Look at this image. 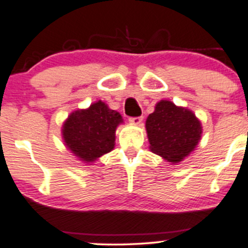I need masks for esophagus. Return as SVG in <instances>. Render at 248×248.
Wrapping results in <instances>:
<instances>
[{"mask_svg":"<svg viewBox=\"0 0 248 248\" xmlns=\"http://www.w3.org/2000/svg\"><path fill=\"white\" fill-rule=\"evenodd\" d=\"M142 120V116H135V118H129V122L133 124H140Z\"/></svg>","mask_w":248,"mask_h":248,"instance_id":"obj_1","label":"esophagus"}]
</instances>
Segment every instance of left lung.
<instances>
[{"mask_svg":"<svg viewBox=\"0 0 248 248\" xmlns=\"http://www.w3.org/2000/svg\"><path fill=\"white\" fill-rule=\"evenodd\" d=\"M146 129L151 151L172 164L180 162L195 148L202 133L192 111L166 100L157 102L154 113L149 114Z\"/></svg>","mask_w":248,"mask_h":248,"instance_id":"obj_1","label":"left lung"}]
</instances>
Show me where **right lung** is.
<instances>
[{
	"label": "right lung",
	"instance_id": "add662e5",
	"mask_svg": "<svg viewBox=\"0 0 248 248\" xmlns=\"http://www.w3.org/2000/svg\"><path fill=\"white\" fill-rule=\"evenodd\" d=\"M122 118L102 101L95 102L88 109L76 110L68 116L62 134L63 140L76 156L93 162L108 153L115 145V130Z\"/></svg>",
	"mask_w": 248,
	"mask_h": 248
}]
</instances>
